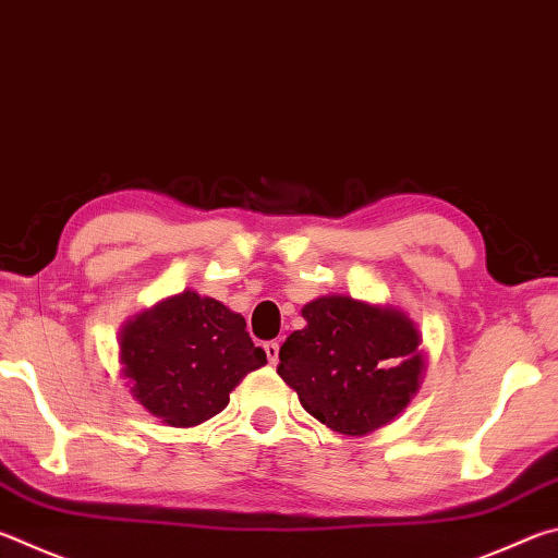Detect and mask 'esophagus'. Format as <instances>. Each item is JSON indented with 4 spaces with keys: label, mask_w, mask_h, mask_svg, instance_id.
<instances>
[{
    "label": "esophagus",
    "mask_w": 558,
    "mask_h": 558,
    "mask_svg": "<svg viewBox=\"0 0 558 558\" xmlns=\"http://www.w3.org/2000/svg\"><path fill=\"white\" fill-rule=\"evenodd\" d=\"M263 349H266V356H268V362L276 366L278 364V356H280V344L276 342V339H272V342H266L263 344Z\"/></svg>",
    "instance_id": "esophagus-1"
}]
</instances>
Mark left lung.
Instances as JSON below:
<instances>
[{"label": "left lung", "instance_id": "obj_1", "mask_svg": "<svg viewBox=\"0 0 558 558\" xmlns=\"http://www.w3.org/2000/svg\"><path fill=\"white\" fill-rule=\"evenodd\" d=\"M305 329L280 347L278 374L310 415L344 436L389 423L418 389L421 335L405 315L332 295L302 310Z\"/></svg>", "mask_w": 558, "mask_h": 558}]
</instances>
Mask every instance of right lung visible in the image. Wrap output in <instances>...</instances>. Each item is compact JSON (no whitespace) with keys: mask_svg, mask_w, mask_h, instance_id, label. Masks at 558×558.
<instances>
[{"mask_svg":"<svg viewBox=\"0 0 558 558\" xmlns=\"http://www.w3.org/2000/svg\"><path fill=\"white\" fill-rule=\"evenodd\" d=\"M120 352L132 396L177 428L221 413L235 384L266 364L245 319L192 290L132 319L122 329Z\"/></svg>","mask_w":558,"mask_h":558,"instance_id":"right-lung-1","label":"right lung"}]
</instances>
